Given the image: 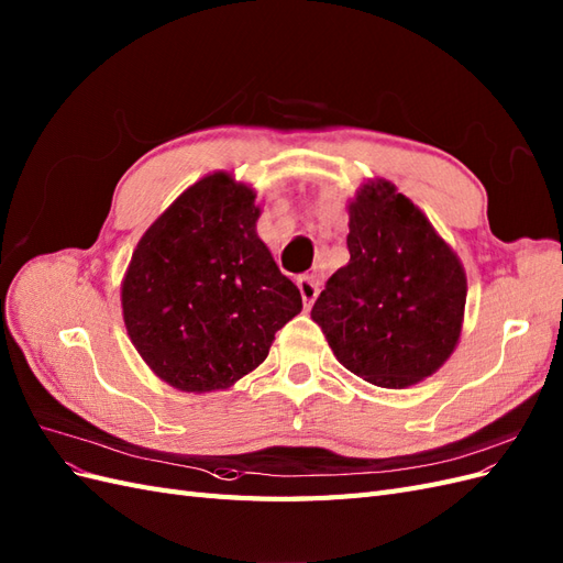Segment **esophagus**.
<instances>
[{
	"instance_id": "esophagus-1",
	"label": "esophagus",
	"mask_w": 563,
	"mask_h": 563,
	"mask_svg": "<svg viewBox=\"0 0 563 563\" xmlns=\"http://www.w3.org/2000/svg\"><path fill=\"white\" fill-rule=\"evenodd\" d=\"M298 288H300V298H302V302H306V308H310L319 294V282L312 275H302L298 279Z\"/></svg>"
}]
</instances>
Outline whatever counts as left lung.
I'll list each match as a JSON object with an SVG mask.
<instances>
[{
    "label": "left lung",
    "instance_id": "obj_1",
    "mask_svg": "<svg viewBox=\"0 0 563 563\" xmlns=\"http://www.w3.org/2000/svg\"><path fill=\"white\" fill-rule=\"evenodd\" d=\"M347 212L351 263L333 272L310 314L345 369L374 386H412L460 341L464 267L386 179L360 187Z\"/></svg>",
    "mask_w": 563,
    "mask_h": 563
}]
</instances>
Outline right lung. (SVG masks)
Here are the masks:
<instances>
[{
	"label": "right lung",
	"instance_id": "add662e5",
	"mask_svg": "<svg viewBox=\"0 0 563 563\" xmlns=\"http://www.w3.org/2000/svg\"><path fill=\"white\" fill-rule=\"evenodd\" d=\"M255 191L230 173L191 185L148 227L120 300L136 353L185 393L230 388L261 364L302 310L255 232Z\"/></svg>",
	"mask_w": 563,
	"mask_h": 563
}]
</instances>
